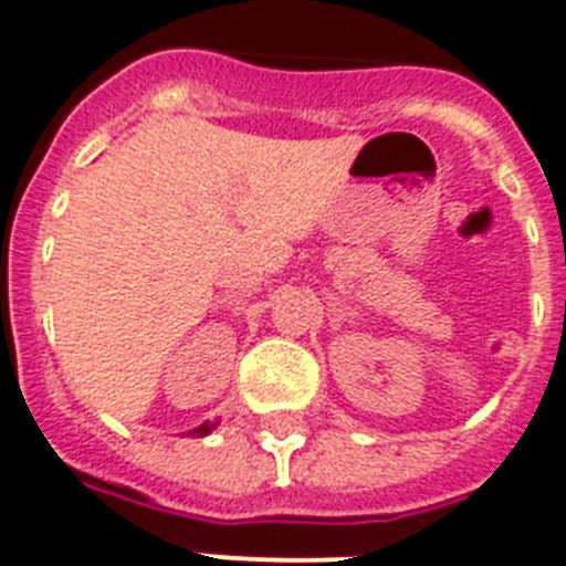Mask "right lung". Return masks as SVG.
Returning <instances> with one entry per match:
<instances>
[{
    "mask_svg": "<svg viewBox=\"0 0 566 566\" xmlns=\"http://www.w3.org/2000/svg\"><path fill=\"white\" fill-rule=\"evenodd\" d=\"M214 428H218V422H203V424H198L195 431H189V437H207V433H212Z\"/></svg>",
    "mask_w": 566,
    "mask_h": 566,
    "instance_id": "1",
    "label": "right lung"
}]
</instances>
